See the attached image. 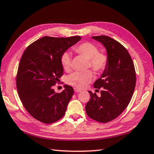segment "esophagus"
Instances as JSON below:
<instances>
[{
    "instance_id": "34e87169",
    "label": "esophagus",
    "mask_w": 154,
    "mask_h": 154,
    "mask_svg": "<svg viewBox=\"0 0 154 154\" xmlns=\"http://www.w3.org/2000/svg\"><path fill=\"white\" fill-rule=\"evenodd\" d=\"M74 90H75V92H81V90L79 89V88H75Z\"/></svg>"
}]
</instances>
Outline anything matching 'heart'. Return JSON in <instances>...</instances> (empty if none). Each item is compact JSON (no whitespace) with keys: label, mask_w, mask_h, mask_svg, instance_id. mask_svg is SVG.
Wrapping results in <instances>:
<instances>
[{"label":"heart","mask_w":154,"mask_h":154,"mask_svg":"<svg viewBox=\"0 0 154 154\" xmlns=\"http://www.w3.org/2000/svg\"><path fill=\"white\" fill-rule=\"evenodd\" d=\"M74 50L89 60V66L94 71L101 72L108 64V57L103 53L99 52V48L94 44L84 42L74 47ZM61 64L65 70L70 69L71 64V55L69 53H63L61 57ZM93 79V74L88 70L85 72H77L70 75L68 77V84L82 88Z\"/></svg>","instance_id":"1"}]
</instances>
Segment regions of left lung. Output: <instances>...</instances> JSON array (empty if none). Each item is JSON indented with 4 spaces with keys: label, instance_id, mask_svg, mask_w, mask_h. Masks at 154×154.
I'll use <instances>...</instances> for the list:
<instances>
[{
    "label": "left lung",
    "instance_id": "obj_1",
    "mask_svg": "<svg viewBox=\"0 0 154 154\" xmlns=\"http://www.w3.org/2000/svg\"><path fill=\"white\" fill-rule=\"evenodd\" d=\"M92 38L106 48L108 64L94 83V88H101V96L89 91L90 99L86 112L93 120L108 123L120 115L130 103L136 86L135 68L128 51L119 42L106 35Z\"/></svg>",
    "mask_w": 154,
    "mask_h": 154
}]
</instances>
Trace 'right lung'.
<instances>
[{
    "label": "right lung",
    "instance_id": "1",
    "mask_svg": "<svg viewBox=\"0 0 154 154\" xmlns=\"http://www.w3.org/2000/svg\"><path fill=\"white\" fill-rule=\"evenodd\" d=\"M43 37L24 51L19 64L16 86L19 97L29 114L45 123H52L64 116L74 90L65 85L56 93L53 87L64 72L61 57L81 40Z\"/></svg>",
    "mask_w": 154,
    "mask_h": 154
}]
</instances>
